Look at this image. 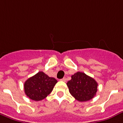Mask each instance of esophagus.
I'll return each instance as SVG.
<instances>
[{"label":"esophagus","mask_w":123,"mask_h":123,"mask_svg":"<svg viewBox=\"0 0 123 123\" xmlns=\"http://www.w3.org/2000/svg\"><path fill=\"white\" fill-rule=\"evenodd\" d=\"M61 81H64V82H66L67 81V79L65 78H63V79H62V80H60Z\"/></svg>","instance_id":"1"}]
</instances>
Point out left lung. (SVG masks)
Instances as JSON below:
<instances>
[{"label": "left lung", "instance_id": "left-lung-1", "mask_svg": "<svg viewBox=\"0 0 123 123\" xmlns=\"http://www.w3.org/2000/svg\"><path fill=\"white\" fill-rule=\"evenodd\" d=\"M67 85L69 92L74 98L80 102L92 99L98 90V83L94 78L83 72H78L71 76Z\"/></svg>", "mask_w": 123, "mask_h": 123}]
</instances>
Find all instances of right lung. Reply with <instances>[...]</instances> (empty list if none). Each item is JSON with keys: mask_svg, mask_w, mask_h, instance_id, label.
Returning <instances> with one entry per match:
<instances>
[{"mask_svg": "<svg viewBox=\"0 0 123 123\" xmlns=\"http://www.w3.org/2000/svg\"><path fill=\"white\" fill-rule=\"evenodd\" d=\"M57 82L56 79L40 71L25 81L24 91L29 99L36 101H41L52 92Z\"/></svg>", "mask_w": 123, "mask_h": 123, "instance_id": "add662e5", "label": "right lung"}]
</instances>
